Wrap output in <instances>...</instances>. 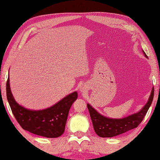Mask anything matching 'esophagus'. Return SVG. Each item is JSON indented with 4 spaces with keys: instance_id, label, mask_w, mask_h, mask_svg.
Returning <instances> with one entry per match:
<instances>
[{
    "instance_id": "obj_1",
    "label": "esophagus",
    "mask_w": 160,
    "mask_h": 160,
    "mask_svg": "<svg viewBox=\"0 0 160 160\" xmlns=\"http://www.w3.org/2000/svg\"><path fill=\"white\" fill-rule=\"evenodd\" d=\"M80 91H81V92H84V91H85V87H84V86H82L80 88Z\"/></svg>"
}]
</instances>
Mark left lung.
<instances>
[{
    "label": "left lung",
    "mask_w": 160,
    "mask_h": 160,
    "mask_svg": "<svg viewBox=\"0 0 160 160\" xmlns=\"http://www.w3.org/2000/svg\"><path fill=\"white\" fill-rule=\"evenodd\" d=\"M142 52L144 54V56L148 58L143 50ZM153 96L154 87H152L148 100L143 108L137 113H132L122 118H111L104 116L88 103L87 104V108L89 111L90 117L96 133L101 138H112L138 127V125L143 120V118L147 114L149 107H151L153 100Z\"/></svg>",
    "instance_id": "8db88e82"
}]
</instances>
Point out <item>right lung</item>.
I'll list each match as a JSON object with an SVG mask.
<instances>
[{
  "instance_id": "obj_1",
  "label": "right lung",
  "mask_w": 160,
  "mask_h": 160,
  "mask_svg": "<svg viewBox=\"0 0 160 160\" xmlns=\"http://www.w3.org/2000/svg\"><path fill=\"white\" fill-rule=\"evenodd\" d=\"M6 91L12 113L21 127L32 133L47 138H58L63 134L69 109L78 98L77 91H74L49 108L32 110L15 100L10 89L9 77Z\"/></svg>"
}]
</instances>
